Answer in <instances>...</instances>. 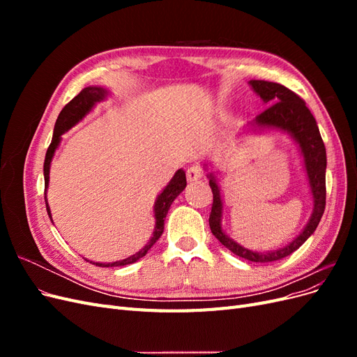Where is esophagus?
<instances>
[{"instance_id":"obj_1","label":"esophagus","mask_w":357,"mask_h":357,"mask_svg":"<svg viewBox=\"0 0 357 357\" xmlns=\"http://www.w3.org/2000/svg\"><path fill=\"white\" fill-rule=\"evenodd\" d=\"M186 177H188V181L189 183H193V181H198L201 177H202V169L197 165H192L188 171H186Z\"/></svg>"}]
</instances>
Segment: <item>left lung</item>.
I'll return each mask as SVG.
<instances>
[{"label":"left lung","instance_id":"left-lung-1","mask_svg":"<svg viewBox=\"0 0 357 357\" xmlns=\"http://www.w3.org/2000/svg\"><path fill=\"white\" fill-rule=\"evenodd\" d=\"M253 91L261 96L262 101L269 105L266 110L261 114H257L253 121V125L261 128H275L280 131L289 132L290 137L299 144L302 158H304V165L307 171L308 183L311 188L312 202H314V208L312 214L304 228L296 238L287 244L283 248H277L273 252H253L250 248H245L226 236L222 231V211H223V202L220 198V190L218 183L213 174L208 176L210 178V188L213 192V205L210 213V229L213 235L218 238L226 248L252 262H274L280 261L304 244L311 234L316 231L317 225L321 219L323 213H325L326 205V149L323 144V139L319 131V126L314 116L311 114L305 101L298 96L295 92L287 89L286 86L274 83V82H265V80H250Z\"/></svg>","mask_w":357,"mask_h":357}]
</instances>
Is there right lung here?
<instances>
[{"mask_svg":"<svg viewBox=\"0 0 357 357\" xmlns=\"http://www.w3.org/2000/svg\"><path fill=\"white\" fill-rule=\"evenodd\" d=\"M107 91L104 88H100V86H88V88H84L79 95H75L74 98L63 107L62 112L59 113L58 119H56V123H55V129H53V138H52V143L47 149L46 152V159H45V188L47 189L49 186V171H50V162L53 155H55V150L59 146L61 142V135L68 131L71 126H74L75 123H79L82 119L88 114L92 107L100 102L105 98ZM186 188V174L183 169H178L174 177L171 178V181L167 185V188L162 190L160 195L158 197L156 202H155V219H156V226H155V231H153V236L149 240V243L139 250L138 253L129 256L123 261H117V262H112V264H98V262H91L93 265H98V266H123V265H129V264H134L137 262L138 259H142L143 256H146V253L152 248V245L159 240V236L164 232V220L167 218V213L171 207V204L174 202V199L180 195L183 192V189ZM45 201L46 199V190H45ZM46 210L49 218L52 219L50 215V208L49 205L46 204Z\"/></svg>","mask_w":357,"mask_h":357,"instance_id":"add662e5","label":"right lung"}]
</instances>
